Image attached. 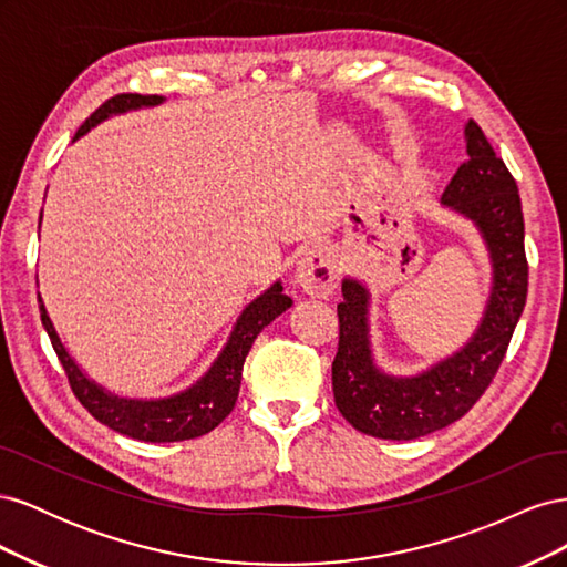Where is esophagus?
I'll return each mask as SVG.
<instances>
[{
  "instance_id": "1",
  "label": "esophagus",
  "mask_w": 567,
  "mask_h": 567,
  "mask_svg": "<svg viewBox=\"0 0 567 567\" xmlns=\"http://www.w3.org/2000/svg\"><path fill=\"white\" fill-rule=\"evenodd\" d=\"M296 281L302 286L307 296L329 298L338 284L336 262L329 248H312L307 252L296 271Z\"/></svg>"
}]
</instances>
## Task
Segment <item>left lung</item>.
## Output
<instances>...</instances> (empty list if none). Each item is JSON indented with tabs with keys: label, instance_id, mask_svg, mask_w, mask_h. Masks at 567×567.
Returning a JSON list of instances; mask_svg holds the SVG:
<instances>
[{
	"label": "left lung",
	"instance_id": "1",
	"mask_svg": "<svg viewBox=\"0 0 567 567\" xmlns=\"http://www.w3.org/2000/svg\"><path fill=\"white\" fill-rule=\"evenodd\" d=\"M466 148L468 161L444 188L442 203L473 219L489 246L494 286L485 317L461 352L416 379H392L371 359L367 288L342 281L333 398L342 419L364 435L416 440L468 414L499 371L523 315L527 255L518 184L475 120L466 125Z\"/></svg>",
	"mask_w": 567,
	"mask_h": 567
}]
</instances>
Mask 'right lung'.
I'll return each mask as SVG.
<instances>
[{
	"instance_id": "add662e5",
	"label": "right lung",
	"mask_w": 567,
	"mask_h": 567,
	"mask_svg": "<svg viewBox=\"0 0 567 567\" xmlns=\"http://www.w3.org/2000/svg\"><path fill=\"white\" fill-rule=\"evenodd\" d=\"M161 101L163 96L158 94H115L84 120L75 134V140L113 113H125L140 106H156ZM38 302L42 326L49 333L51 346H54V352L68 375V383H71V390L80 400V404L87 409L99 423L109 425L111 431L142 442H182L215 431V427L231 414V409L236 404L238 388H241L244 362L255 338L260 336L267 323H271L293 305V300L284 296L281 284H274L267 293H262L246 307L241 319L236 321V329L227 342V348L221 350L217 362L194 388H188L186 392L167 400L136 402L113 398V394L104 392V388L92 383L87 375L78 369L71 354L61 346L54 326H51L47 317L40 293Z\"/></svg>"
}]
</instances>
